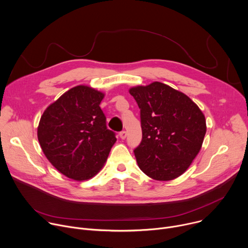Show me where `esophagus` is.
Here are the masks:
<instances>
[{"label":"esophagus","mask_w":248,"mask_h":248,"mask_svg":"<svg viewBox=\"0 0 248 248\" xmlns=\"http://www.w3.org/2000/svg\"><path fill=\"white\" fill-rule=\"evenodd\" d=\"M119 137H120L122 140L126 139V137H127V132H126V131H121V132L119 133Z\"/></svg>","instance_id":"34e87169"}]
</instances>
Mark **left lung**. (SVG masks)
<instances>
[{
    "label": "left lung",
    "instance_id": "obj_1",
    "mask_svg": "<svg viewBox=\"0 0 248 248\" xmlns=\"http://www.w3.org/2000/svg\"><path fill=\"white\" fill-rule=\"evenodd\" d=\"M129 92L140 110L142 139L134 150L140 169L157 181L178 178L202 148L206 133L202 111L187 95L160 82Z\"/></svg>",
    "mask_w": 248,
    "mask_h": 248
}]
</instances>
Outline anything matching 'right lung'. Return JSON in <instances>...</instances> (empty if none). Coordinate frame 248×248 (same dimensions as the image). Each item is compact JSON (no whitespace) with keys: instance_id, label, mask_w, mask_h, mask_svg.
Returning <instances> with one entry per match:
<instances>
[{"instance_id":"obj_1","label":"right lung","mask_w":248,"mask_h":248,"mask_svg":"<svg viewBox=\"0 0 248 248\" xmlns=\"http://www.w3.org/2000/svg\"><path fill=\"white\" fill-rule=\"evenodd\" d=\"M104 96L91 87L76 86L49 105L40 119L37 135L44 155L75 181L97 174L116 141L100 108Z\"/></svg>"}]
</instances>
